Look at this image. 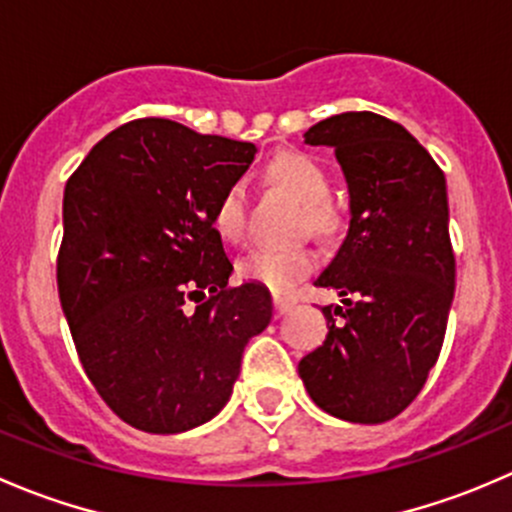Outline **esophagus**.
<instances>
[{
	"label": "esophagus",
	"instance_id": "obj_1",
	"mask_svg": "<svg viewBox=\"0 0 512 512\" xmlns=\"http://www.w3.org/2000/svg\"><path fill=\"white\" fill-rule=\"evenodd\" d=\"M272 304H275V314H277V317H282V314H287L289 309H292L294 302L289 297H280V294H275Z\"/></svg>",
	"mask_w": 512,
	"mask_h": 512
}]
</instances>
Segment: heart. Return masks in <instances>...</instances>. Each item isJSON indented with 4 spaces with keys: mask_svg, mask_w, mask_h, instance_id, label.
Here are the masks:
<instances>
[{
    "mask_svg": "<svg viewBox=\"0 0 512 512\" xmlns=\"http://www.w3.org/2000/svg\"><path fill=\"white\" fill-rule=\"evenodd\" d=\"M265 178L275 188L289 195L294 203L304 208V223L319 237H329L337 232L339 213L329 203L332 180L329 173L312 156L299 151H285L267 163ZM215 232L227 242L240 240L245 227V188L242 183H230L223 190L213 210ZM314 267V255L304 247L292 250H272L260 247L237 262V275L247 282L272 289V292H287L297 285L304 275Z\"/></svg>",
    "mask_w": 512,
    "mask_h": 512,
    "instance_id": "b5f03b06",
    "label": "heart"
}]
</instances>
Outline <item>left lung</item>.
<instances>
[{"instance_id":"obj_1","label":"left lung","mask_w":512,"mask_h":512,"mask_svg":"<svg viewBox=\"0 0 512 512\" xmlns=\"http://www.w3.org/2000/svg\"><path fill=\"white\" fill-rule=\"evenodd\" d=\"M304 141L337 153L352 223L314 282L337 289L344 307H322L327 339L299 376L327 414L391 421L423 389L446 337L456 287L446 175L401 123L371 111L324 118Z\"/></svg>"}]
</instances>
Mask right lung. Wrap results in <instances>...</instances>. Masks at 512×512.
I'll return each instance as SVG.
<instances>
[{
    "label": "right lung",
    "instance_id": "obj_1",
    "mask_svg": "<svg viewBox=\"0 0 512 512\" xmlns=\"http://www.w3.org/2000/svg\"><path fill=\"white\" fill-rule=\"evenodd\" d=\"M255 151L138 118L66 180L61 309L98 396L138 431L210 421L230 399L245 344L270 324L265 287L227 285L232 262L213 225L215 203Z\"/></svg>",
    "mask_w": 512,
    "mask_h": 512
}]
</instances>
